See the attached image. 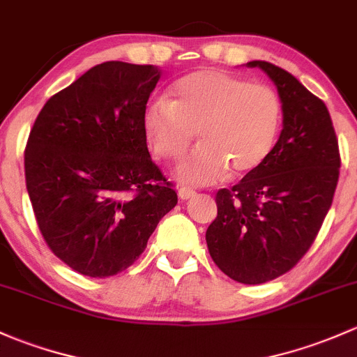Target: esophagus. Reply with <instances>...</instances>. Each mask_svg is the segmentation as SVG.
I'll return each mask as SVG.
<instances>
[{
    "instance_id": "esophagus-1",
    "label": "esophagus",
    "mask_w": 357,
    "mask_h": 357,
    "mask_svg": "<svg viewBox=\"0 0 357 357\" xmlns=\"http://www.w3.org/2000/svg\"><path fill=\"white\" fill-rule=\"evenodd\" d=\"M194 194H196V190L190 189V187H180V189H178V197L182 201L190 199V197H192Z\"/></svg>"
}]
</instances>
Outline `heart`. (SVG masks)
Wrapping results in <instances>:
<instances>
[{"label":"heart","mask_w":357,"mask_h":357,"mask_svg":"<svg viewBox=\"0 0 357 357\" xmlns=\"http://www.w3.org/2000/svg\"><path fill=\"white\" fill-rule=\"evenodd\" d=\"M282 105L264 84L223 70H197L170 87V99H153L142 127L154 154L180 158L197 130V146L177 165L175 177L206 185L227 172L242 177L258 170L277 142Z\"/></svg>","instance_id":"1"}]
</instances>
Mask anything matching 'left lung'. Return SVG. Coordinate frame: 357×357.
<instances>
[{
	"instance_id": "1",
	"label": "left lung",
	"mask_w": 357,
	"mask_h": 357,
	"mask_svg": "<svg viewBox=\"0 0 357 357\" xmlns=\"http://www.w3.org/2000/svg\"><path fill=\"white\" fill-rule=\"evenodd\" d=\"M258 67L277 86L282 132L258 170L216 194L218 215L206 230L216 266L245 285L287 273L311 248L339 182V142L325 102L292 73Z\"/></svg>"
}]
</instances>
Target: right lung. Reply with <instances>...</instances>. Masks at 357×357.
I'll list each match as a JSON object with an SVG mask.
<instances>
[{"label": "right lung", "mask_w": 357, "mask_h": 357, "mask_svg": "<svg viewBox=\"0 0 357 357\" xmlns=\"http://www.w3.org/2000/svg\"><path fill=\"white\" fill-rule=\"evenodd\" d=\"M160 77L154 65H96L47 99L29 135L25 182L39 230L86 277L127 270L177 204L142 127Z\"/></svg>", "instance_id": "right-lung-1"}]
</instances>
